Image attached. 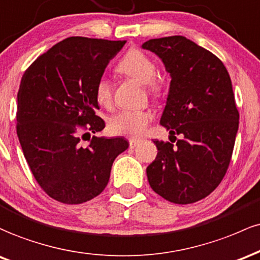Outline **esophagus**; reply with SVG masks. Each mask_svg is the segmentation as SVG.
I'll use <instances>...</instances> for the list:
<instances>
[{"instance_id": "1", "label": "esophagus", "mask_w": 260, "mask_h": 260, "mask_svg": "<svg viewBox=\"0 0 260 260\" xmlns=\"http://www.w3.org/2000/svg\"><path fill=\"white\" fill-rule=\"evenodd\" d=\"M141 142H142V140H140V139H129V145L131 148L136 147V146H139Z\"/></svg>"}]
</instances>
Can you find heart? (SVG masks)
<instances>
[{
	"label": "heart",
	"instance_id": "heart-1",
	"mask_svg": "<svg viewBox=\"0 0 260 260\" xmlns=\"http://www.w3.org/2000/svg\"><path fill=\"white\" fill-rule=\"evenodd\" d=\"M119 71L135 78L154 97L162 94L163 83L156 77L157 66L148 55L138 49H131L125 54L118 65ZM95 99L101 106L109 107L113 101V87L107 77H101L95 86ZM152 114L147 110H122L113 116L109 121L112 133L116 135L139 138L147 131Z\"/></svg>",
	"mask_w": 260,
	"mask_h": 260
}]
</instances>
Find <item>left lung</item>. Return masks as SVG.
I'll use <instances>...</instances> for the list:
<instances>
[{
	"label": "left lung",
	"instance_id": "8db88e82",
	"mask_svg": "<svg viewBox=\"0 0 260 260\" xmlns=\"http://www.w3.org/2000/svg\"><path fill=\"white\" fill-rule=\"evenodd\" d=\"M171 75L161 125L177 142L156 144V159L146 169L154 193L174 204H191L211 194L232 157L240 113L222 61L182 36L142 44ZM176 142V144L173 142Z\"/></svg>",
	"mask_w": 260,
	"mask_h": 260
}]
</instances>
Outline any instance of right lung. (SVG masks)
<instances>
[{
  "instance_id": "obj_1",
  "label": "right lung",
  "mask_w": 260,
  "mask_h": 260,
  "mask_svg": "<svg viewBox=\"0 0 260 260\" xmlns=\"http://www.w3.org/2000/svg\"><path fill=\"white\" fill-rule=\"evenodd\" d=\"M125 40L71 37L28 67L17 94V135L29 168L49 197L82 204L104 190L124 138L92 136L106 127L95 86ZM90 144L82 145L85 136Z\"/></svg>"
}]
</instances>
